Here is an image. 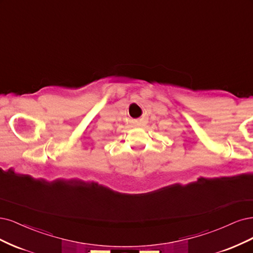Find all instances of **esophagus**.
Here are the masks:
<instances>
[{
	"label": "esophagus",
	"instance_id": "obj_1",
	"mask_svg": "<svg viewBox=\"0 0 253 253\" xmlns=\"http://www.w3.org/2000/svg\"><path fill=\"white\" fill-rule=\"evenodd\" d=\"M134 123H135V125L138 126V127H143V126L146 125V123H147V122H146V120H145L144 118H142V119L136 120V121L134 122Z\"/></svg>",
	"mask_w": 253,
	"mask_h": 253
}]
</instances>
